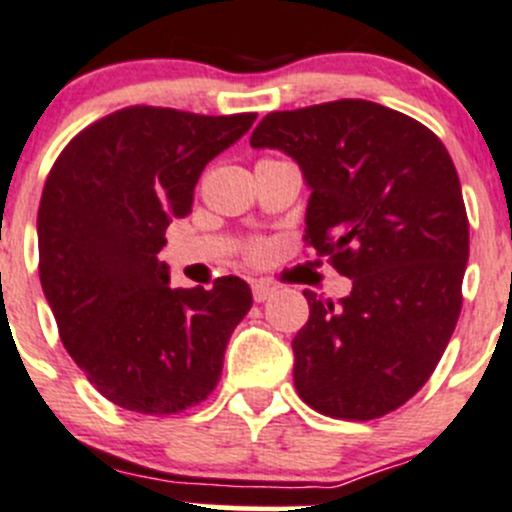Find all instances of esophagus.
<instances>
[{"mask_svg": "<svg viewBox=\"0 0 512 512\" xmlns=\"http://www.w3.org/2000/svg\"><path fill=\"white\" fill-rule=\"evenodd\" d=\"M251 291H254V301L263 303L273 293V286H271V283H266V281H254V283H251Z\"/></svg>", "mask_w": 512, "mask_h": 512, "instance_id": "1", "label": "esophagus"}]
</instances>
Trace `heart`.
Masks as SVG:
<instances>
[{
    "label": "heart",
    "instance_id": "b5f03b06",
    "mask_svg": "<svg viewBox=\"0 0 512 512\" xmlns=\"http://www.w3.org/2000/svg\"><path fill=\"white\" fill-rule=\"evenodd\" d=\"M246 254H249L251 261H261V258L268 254V246L263 244V241H254V244L249 246V251H246Z\"/></svg>",
    "mask_w": 512,
    "mask_h": 512
}]
</instances>
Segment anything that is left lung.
Segmentation results:
<instances>
[{"mask_svg": "<svg viewBox=\"0 0 512 512\" xmlns=\"http://www.w3.org/2000/svg\"><path fill=\"white\" fill-rule=\"evenodd\" d=\"M251 146L301 166L303 241L353 281L338 306L303 291L298 396L346 421L396 411L435 371L463 303L470 236L453 159L421 121L363 99L273 111Z\"/></svg>", "mask_w": 512, "mask_h": 512, "instance_id": "left-lung-1", "label": "left lung"}]
</instances>
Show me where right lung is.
<instances>
[{"mask_svg": "<svg viewBox=\"0 0 512 512\" xmlns=\"http://www.w3.org/2000/svg\"><path fill=\"white\" fill-rule=\"evenodd\" d=\"M256 114L204 116L126 106L79 131L54 161L39 201V278L64 348L119 408L171 416L206 401L231 333L249 313L236 276L171 288L159 261L171 219Z\"/></svg>", "mask_w": 512, "mask_h": 512, "instance_id": "obj_1", "label": "right lung"}]
</instances>
